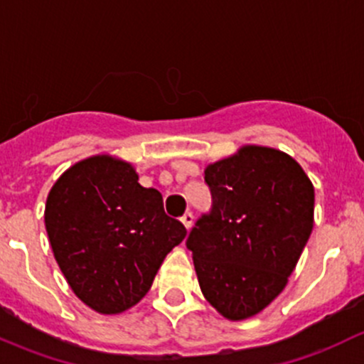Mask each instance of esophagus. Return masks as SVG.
<instances>
[{"mask_svg":"<svg viewBox=\"0 0 364 364\" xmlns=\"http://www.w3.org/2000/svg\"><path fill=\"white\" fill-rule=\"evenodd\" d=\"M182 223H183V226L187 228V230H189L191 226H193V223H194V215H193V212H186L182 215Z\"/></svg>","mask_w":364,"mask_h":364,"instance_id":"34e87169","label":"esophagus"}]
</instances>
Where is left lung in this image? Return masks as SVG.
<instances>
[{"label":"left lung","instance_id":"obj_1","mask_svg":"<svg viewBox=\"0 0 364 364\" xmlns=\"http://www.w3.org/2000/svg\"><path fill=\"white\" fill-rule=\"evenodd\" d=\"M212 207L186 240L205 298L224 317L256 316L286 287L314 228V186L268 147L240 149L205 170Z\"/></svg>","mask_w":364,"mask_h":364}]
</instances>
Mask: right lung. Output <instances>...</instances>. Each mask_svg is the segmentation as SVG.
I'll return each mask as SVG.
<instances>
[{
	"label": "right lung",
	"mask_w": 364,
	"mask_h": 364,
	"mask_svg": "<svg viewBox=\"0 0 364 364\" xmlns=\"http://www.w3.org/2000/svg\"><path fill=\"white\" fill-rule=\"evenodd\" d=\"M54 257L73 293L100 314H119L151 289L166 254L186 238L157 189L131 164L95 156L73 164L45 205Z\"/></svg>",
	"instance_id": "add662e5"
}]
</instances>
